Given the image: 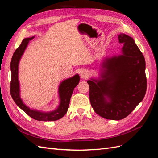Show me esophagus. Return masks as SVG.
Wrapping results in <instances>:
<instances>
[{"mask_svg":"<svg viewBox=\"0 0 158 158\" xmlns=\"http://www.w3.org/2000/svg\"><path fill=\"white\" fill-rule=\"evenodd\" d=\"M89 77V73L87 70L84 69L80 72V78L82 79H86Z\"/></svg>","mask_w":158,"mask_h":158,"instance_id":"obj_1","label":"esophagus"}]
</instances>
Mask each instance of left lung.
Listing matches in <instances>:
<instances>
[{
    "instance_id": "1",
    "label": "left lung",
    "mask_w": 158,
    "mask_h": 158,
    "mask_svg": "<svg viewBox=\"0 0 158 158\" xmlns=\"http://www.w3.org/2000/svg\"><path fill=\"white\" fill-rule=\"evenodd\" d=\"M121 54L106 57L98 78H91L89 101L94 111L110 120L127 117L144 99L147 88L146 62L133 38L118 35Z\"/></svg>"
}]
</instances>
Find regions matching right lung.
<instances>
[{"label": "right lung", "instance_id": "obj_1", "mask_svg": "<svg viewBox=\"0 0 158 158\" xmlns=\"http://www.w3.org/2000/svg\"><path fill=\"white\" fill-rule=\"evenodd\" d=\"M35 36L25 38L20 45L15 51L12 56L10 63L11 70V82H10V94L11 96L17 106L23 110L27 115L32 118L40 121H54L59 120L68 111L70 98L74 89L80 82L79 75L75 74L73 77L64 80L60 82L59 89V97L60 103L58 107L53 111H42L40 110L30 108L23 103L20 97V87L18 80V66L22 55L24 53L30 41L33 40Z\"/></svg>", "mask_w": 158, "mask_h": 158}]
</instances>
